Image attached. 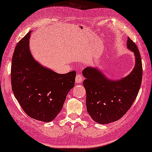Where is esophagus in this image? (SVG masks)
I'll return each instance as SVG.
<instances>
[{"label":"esophagus","instance_id":"obj_1","mask_svg":"<svg viewBox=\"0 0 152 152\" xmlns=\"http://www.w3.org/2000/svg\"><path fill=\"white\" fill-rule=\"evenodd\" d=\"M83 81V79H82V75L80 74H77L76 75V78H75V83L77 84H79L81 83Z\"/></svg>","mask_w":152,"mask_h":152}]
</instances>
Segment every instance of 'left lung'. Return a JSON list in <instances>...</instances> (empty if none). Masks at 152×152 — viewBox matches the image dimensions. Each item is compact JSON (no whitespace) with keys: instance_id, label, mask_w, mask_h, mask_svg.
<instances>
[{"instance_id":"left-lung-1","label":"left lung","mask_w":152,"mask_h":152,"mask_svg":"<svg viewBox=\"0 0 152 152\" xmlns=\"http://www.w3.org/2000/svg\"><path fill=\"white\" fill-rule=\"evenodd\" d=\"M128 49L134 53L135 64L131 73L119 80H111L97 67H87L83 75L86 92L87 111L96 123L118 121L130 108L138 95L142 77V61L136 44L128 37Z\"/></svg>"}]
</instances>
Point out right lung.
<instances>
[{
  "instance_id": "add662e5",
  "label": "right lung",
  "mask_w": 152,
  "mask_h": 152,
  "mask_svg": "<svg viewBox=\"0 0 152 152\" xmlns=\"http://www.w3.org/2000/svg\"><path fill=\"white\" fill-rule=\"evenodd\" d=\"M31 32L15 48L11 68L12 90L29 117L48 123L61 111L75 85L76 72L59 74L35 61L29 46Z\"/></svg>"
}]
</instances>
